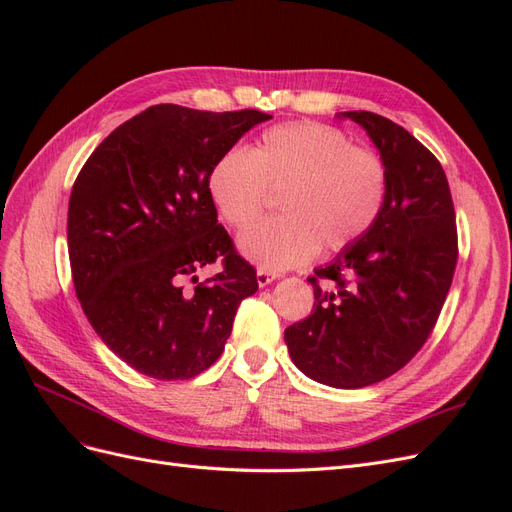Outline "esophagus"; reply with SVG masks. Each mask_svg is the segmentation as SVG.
<instances>
[{
    "instance_id": "esophagus-1",
    "label": "esophagus",
    "mask_w": 512,
    "mask_h": 512,
    "mask_svg": "<svg viewBox=\"0 0 512 512\" xmlns=\"http://www.w3.org/2000/svg\"><path fill=\"white\" fill-rule=\"evenodd\" d=\"M256 280H258V286H269L271 282L277 280V273L271 271V269L260 267V269L256 271Z\"/></svg>"
}]
</instances>
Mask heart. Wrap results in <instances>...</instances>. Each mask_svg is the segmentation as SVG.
Here are the masks:
<instances>
[{
    "label": "heart",
    "mask_w": 512,
    "mask_h": 512,
    "mask_svg": "<svg viewBox=\"0 0 512 512\" xmlns=\"http://www.w3.org/2000/svg\"><path fill=\"white\" fill-rule=\"evenodd\" d=\"M389 164L376 149L327 123L292 121L260 134L250 153L232 147L213 162L207 190L222 220L250 228L277 194L282 215L247 230L241 252L265 269L297 267L359 243L389 200Z\"/></svg>",
    "instance_id": "heart-1"
}]
</instances>
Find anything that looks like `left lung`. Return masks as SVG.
I'll use <instances>...</instances> for the list:
<instances>
[{
  "label": "left lung",
  "mask_w": 512,
  "mask_h": 512,
  "mask_svg": "<svg viewBox=\"0 0 512 512\" xmlns=\"http://www.w3.org/2000/svg\"><path fill=\"white\" fill-rule=\"evenodd\" d=\"M342 119L363 126L389 164V200L369 235L307 277L312 314L290 324L284 339L305 376L361 389L393 376L423 348L453 284L459 247L438 158L382 115L348 111Z\"/></svg>",
  "instance_id": "1"
}]
</instances>
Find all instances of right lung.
<instances>
[{
    "instance_id": "obj_1",
    "label": "right lung",
    "mask_w": 512,
    "mask_h": 512,
    "mask_svg": "<svg viewBox=\"0 0 512 512\" xmlns=\"http://www.w3.org/2000/svg\"><path fill=\"white\" fill-rule=\"evenodd\" d=\"M271 115L156 104L91 153L68 205V254L83 312L138 374L188 380L224 352L256 269L218 224L207 190L213 162ZM215 259L223 271L198 283ZM192 279L197 286L185 289Z\"/></svg>"
}]
</instances>
